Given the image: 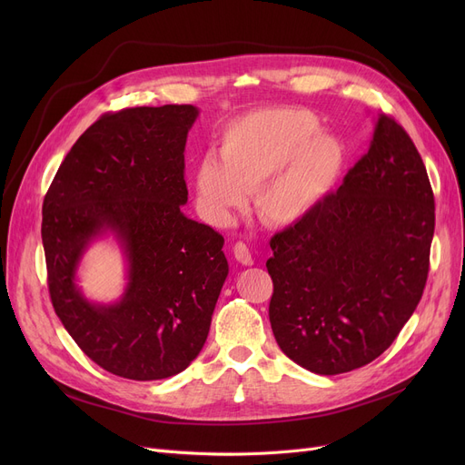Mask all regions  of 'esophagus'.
<instances>
[{"instance_id": "34e87169", "label": "esophagus", "mask_w": 465, "mask_h": 465, "mask_svg": "<svg viewBox=\"0 0 465 465\" xmlns=\"http://www.w3.org/2000/svg\"><path fill=\"white\" fill-rule=\"evenodd\" d=\"M233 256H235V260H237L239 263H242V265H252V263H254L249 247L245 245V242H241V241L235 242V245H233Z\"/></svg>"}]
</instances>
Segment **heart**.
I'll list each match as a JSON object with an SVG mask.
<instances>
[{
    "label": "heart",
    "instance_id": "obj_1",
    "mask_svg": "<svg viewBox=\"0 0 465 465\" xmlns=\"http://www.w3.org/2000/svg\"><path fill=\"white\" fill-rule=\"evenodd\" d=\"M218 158L195 171V193L205 216L226 224L254 192L258 214L292 226L319 207L345 167V144L319 130L303 109H262L233 120L220 137Z\"/></svg>",
    "mask_w": 465,
    "mask_h": 465
}]
</instances>
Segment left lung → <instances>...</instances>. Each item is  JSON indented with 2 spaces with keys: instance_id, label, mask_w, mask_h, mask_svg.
I'll use <instances>...</instances> for the list:
<instances>
[{
  "instance_id": "8db88e82",
  "label": "left lung",
  "mask_w": 465,
  "mask_h": 465,
  "mask_svg": "<svg viewBox=\"0 0 465 465\" xmlns=\"http://www.w3.org/2000/svg\"><path fill=\"white\" fill-rule=\"evenodd\" d=\"M435 228L426 165L379 113L373 141L343 184L272 237L270 322L302 368L339 375L379 358L417 309Z\"/></svg>"
}]
</instances>
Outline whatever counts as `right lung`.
<instances>
[{
	"instance_id": "1",
	"label": "right lung",
	"mask_w": 465,
	"mask_h": 465,
	"mask_svg": "<svg viewBox=\"0 0 465 465\" xmlns=\"http://www.w3.org/2000/svg\"><path fill=\"white\" fill-rule=\"evenodd\" d=\"M193 105L104 114L64 158L43 202L48 292L81 351L105 371L158 381L203 349L228 277L224 237L183 213L184 146ZM115 235L127 260L125 294L94 304L76 286L89 242Z\"/></svg>"
}]
</instances>
